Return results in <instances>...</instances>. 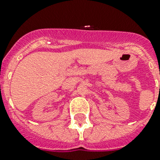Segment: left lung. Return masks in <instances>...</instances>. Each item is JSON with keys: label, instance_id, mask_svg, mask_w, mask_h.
<instances>
[{"label": "left lung", "instance_id": "left-lung-1", "mask_svg": "<svg viewBox=\"0 0 160 160\" xmlns=\"http://www.w3.org/2000/svg\"><path fill=\"white\" fill-rule=\"evenodd\" d=\"M159 89H160V85H159Z\"/></svg>", "mask_w": 160, "mask_h": 160}]
</instances>
